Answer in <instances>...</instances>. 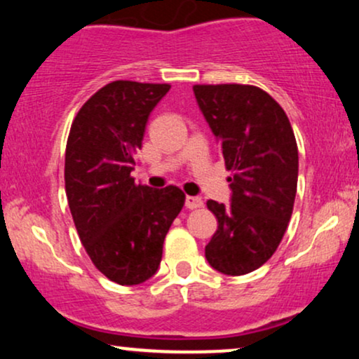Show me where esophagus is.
Masks as SVG:
<instances>
[{
    "label": "esophagus",
    "mask_w": 359,
    "mask_h": 359,
    "mask_svg": "<svg viewBox=\"0 0 359 359\" xmlns=\"http://www.w3.org/2000/svg\"><path fill=\"white\" fill-rule=\"evenodd\" d=\"M188 210H196L203 206V200L200 196H187V201H184Z\"/></svg>",
    "instance_id": "1"
}]
</instances>
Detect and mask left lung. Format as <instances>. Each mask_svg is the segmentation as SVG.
Returning a JSON list of instances; mask_svg holds the SVG:
<instances>
[{"mask_svg": "<svg viewBox=\"0 0 359 359\" xmlns=\"http://www.w3.org/2000/svg\"><path fill=\"white\" fill-rule=\"evenodd\" d=\"M193 92L231 171V203L206 201L218 230L205 257L218 272L243 276L271 259L287 230L297 191L296 136L287 114L262 88L198 83Z\"/></svg>", "mask_w": 359, "mask_h": 359, "instance_id": "left-lung-1", "label": "left lung"}]
</instances>
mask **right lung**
Segmentation results:
<instances>
[{
	"label": "right lung",
	"mask_w": 359,
	"mask_h": 359,
	"mask_svg": "<svg viewBox=\"0 0 359 359\" xmlns=\"http://www.w3.org/2000/svg\"><path fill=\"white\" fill-rule=\"evenodd\" d=\"M170 83L114 80L80 107L65 149V193L97 271L136 285L158 271L163 242L184 205L178 187L153 189L130 176L147 117Z\"/></svg>",
	"instance_id": "add662e5"
}]
</instances>
